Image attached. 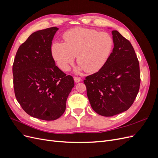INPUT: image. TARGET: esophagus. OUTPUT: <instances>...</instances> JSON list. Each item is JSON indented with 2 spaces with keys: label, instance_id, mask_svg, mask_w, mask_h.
<instances>
[{
  "label": "esophagus",
  "instance_id": "esophagus-1",
  "mask_svg": "<svg viewBox=\"0 0 158 158\" xmlns=\"http://www.w3.org/2000/svg\"><path fill=\"white\" fill-rule=\"evenodd\" d=\"M74 82H75L78 83V82H80L81 78H79V77H74Z\"/></svg>",
  "mask_w": 158,
  "mask_h": 158
}]
</instances>
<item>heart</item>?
<instances>
[{"instance_id": "obj_1", "label": "heart", "mask_w": 158, "mask_h": 158, "mask_svg": "<svg viewBox=\"0 0 158 158\" xmlns=\"http://www.w3.org/2000/svg\"><path fill=\"white\" fill-rule=\"evenodd\" d=\"M64 44L54 43L51 53L57 66L63 71H69L77 56L78 67L76 73L85 70L95 73L101 70L108 61L114 47L112 36L107 32L75 27L63 35Z\"/></svg>"}]
</instances>
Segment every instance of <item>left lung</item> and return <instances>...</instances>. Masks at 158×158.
<instances>
[{
  "label": "left lung",
  "instance_id": "1",
  "mask_svg": "<svg viewBox=\"0 0 158 158\" xmlns=\"http://www.w3.org/2000/svg\"><path fill=\"white\" fill-rule=\"evenodd\" d=\"M112 35L114 47L107 63L84 80L91 107L104 117L130 108L140 84L139 62L131 42L117 30Z\"/></svg>",
  "mask_w": 158,
  "mask_h": 158
}]
</instances>
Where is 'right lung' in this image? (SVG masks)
Returning a JSON list of instances; mask_svg holds the SVG:
<instances>
[{
  "instance_id": "add662e5",
  "label": "right lung",
  "mask_w": 158,
  "mask_h": 158,
  "mask_svg": "<svg viewBox=\"0 0 158 158\" xmlns=\"http://www.w3.org/2000/svg\"><path fill=\"white\" fill-rule=\"evenodd\" d=\"M59 30L52 27L37 31L19 47L12 66L15 96L30 116L45 121L59 118L74 86L73 76L55 65L52 41Z\"/></svg>"
}]
</instances>
